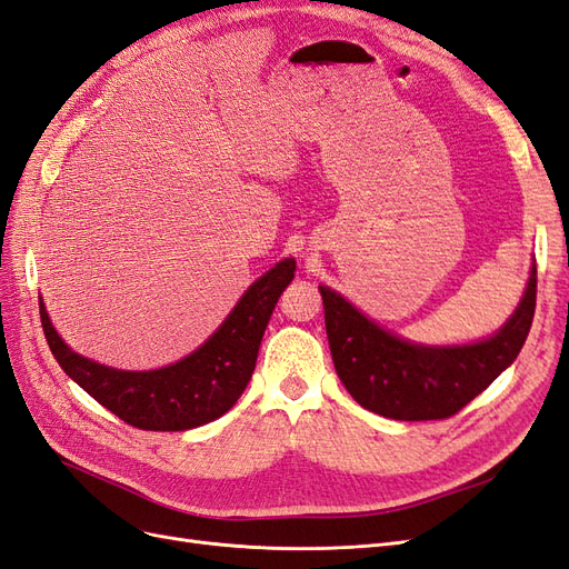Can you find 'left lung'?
I'll return each instance as SVG.
<instances>
[{
	"mask_svg": "<svg viewBox=\"0 0 569 569\" xmlns=\"http://www.w3.org/2000/svg\"><path fill=\"white\" fill-rule=\"evenodd\" d=\"M320 295L335 368L353 399L391 420H443L518 358L537 308V266H531L525 295L501 330L453 347L408 341L372 322L335 289L320 287Z\"/></svg>",
	"mask_w": 569,
	"mask_h": 569,
	"instance_id": "obj_1",
	"label": "left lung"
}]
</instances>
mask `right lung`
I'll return each mask as SVG.
<instances>
[{"mask_svg":"<svg viewBox=\"0 0 569 569\" xmlns=\"http://www.w3.org/2000/svg\"><path fill=\"white\" fill-rule=\"evenodd\" d=\"M295 270V258L274 263L197 351L157 370H116L76 353L51 325L44 301L42 330L61 370L113 416L147 432H184L226 416L242 396L274 303Z\"/></svg>","mask_w":569,"mask_h":569,"instance_id":"right-lung-1","label":"right lung"}]
</instances>
